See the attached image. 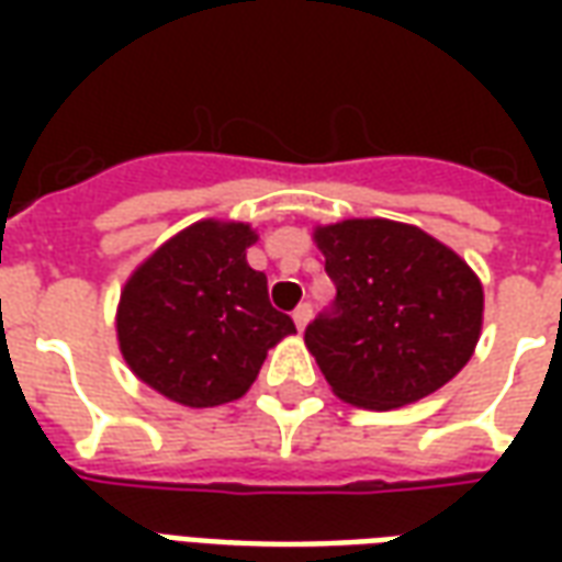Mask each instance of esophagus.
Segmentation results:
<instances>
[{
  "label": "esophagus",
  "mask_w": 562,
  "mask_h": 562,
  "mask_svg": "<svg viewBox=\"0 0 562 562\" xmlns=\"http://www.w3.org/2000/svg\"><path fill=\"white\" fill-rule=\"evenodd\" d=\"M310 316H313V306H310V304H301V306H297V310H294L292 318H294V325H297V330L306 328V322H310Z\"/></svg>",
  "instance_id": "esophagus-1"
}]
</instances>
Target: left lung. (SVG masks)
<instances>
[{"mask_svg":"<svg viewBox=\"0 0 562 562\" xmlns=\"http://www.w3.org/2000/svg\"><path fill=\"white\" fill-rule=\"evenodd\" d=\"M337 297L304 330L340 401L397 409L442 389L482 330V285L413 225L346 220L316 232Z\"/></svg>","mask_w":562,"mask_h":562,"instance_id":"1","label":"left lung"}]
</instances>
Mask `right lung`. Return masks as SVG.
Returning <instances> with one entry per match:
<instances>
[{"label": "right lung", "instance_id": "add662e5", "mask_svg": "<svg viewBox=\"0 0 562 562\" xmlns=\"http://www.w3.org/2000/svg\"><path fill=\"white\" fill-rule=\"evenodd\" d=\"M244 222H195L140 265L120 297L116 337L149 389L207 409L244 397L270 346L294 334L270 306L268 277L246 265Z\"/></svg>", "mask_w": 562, "mask_h": 562}]
</instances>
